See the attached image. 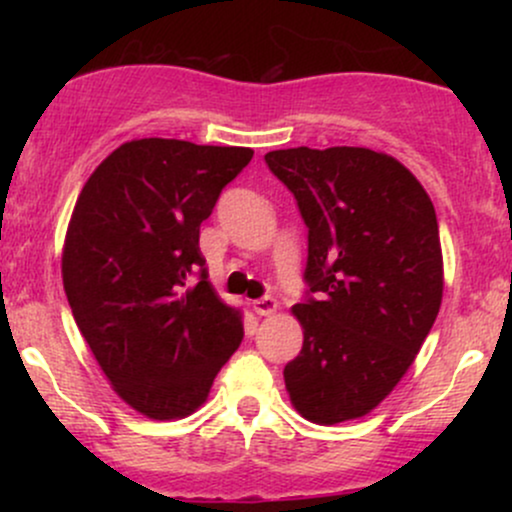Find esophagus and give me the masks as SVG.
<instances>
[{"instance_id":"34e87169","label":"esophagus","mask_w":512,"mask_h":512,"mask_svg":"<svg viewBox=\"0 0 512 512\" xmlns=\"http://www.w3.org/2000/svg\"><path fill=\"white\" fill-rule=\"evenodd\" d=\"M252 310L257 315H274L276 313V298L272 296H262L257 301H252Z\"/></svg>"}]
</instances>
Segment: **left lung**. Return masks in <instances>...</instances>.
<instances>
[{
  "mask_svg": "<svg viewBox=\"0 0 512 512\" xmlns=\"http://www.w3.org/2000/svg\"><path fill=\"white\" fill-rule=\"evenodd\" d=\"M308 228L303 349L286 363L293 407L315 424L358 419L407 373L443 298L438 219L402 163L361 146L264 156Z\"/></svg>",
  "mask_w": 512,
  "mask_h": 512,
  "instance_id": "left-lung-1",
  "label": "left lung"
}]
</instances>
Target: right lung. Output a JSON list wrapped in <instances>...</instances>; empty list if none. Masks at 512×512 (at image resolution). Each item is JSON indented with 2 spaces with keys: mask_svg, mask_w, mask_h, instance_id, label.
Instances as JSON below:
<instances>
[{
  "mask_svg": "<svg viewBox=\"0 0 512 512\" xmlns=\"http://www.w3.org/2000/svg\"><path fill=\"white\" fill-rule=\"evenodd\" d=\"M252 154L137 139L76 199L62 255L69 308L117 395L149 419L192 414L243 342L240 315L207 281L199 226Z\"/></svg>",
  "mask_w": 512,
  "mask_h": 512,
  "instance_id": "add662e5",
  "label": "right lung"
}]
</instances>
